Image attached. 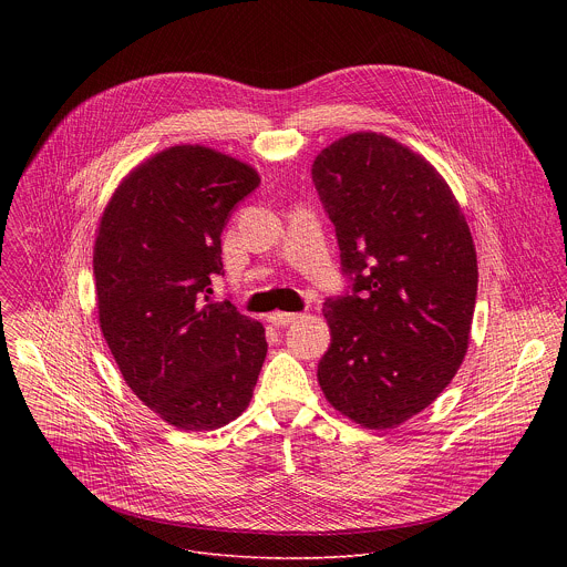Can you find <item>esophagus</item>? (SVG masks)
I'll return each mask as SVG.
<instances>
[{
	"label": "esophagus",
	"mask_w": 567,
	"mask_h": 567,
	"mask_svg": "<svg viewBox=\"0 0 567 567\" xmlns=\"http://www.w3.org/2000/svg\"><path fill=\"white\" fill-rule=\"evenodd\" d=\"M300 318V313H289V311H274L267 316V320L276 328H287L291 322H296Z\"/></svg>",
	"instance_id": "esophagus-1"
}]
</instances>
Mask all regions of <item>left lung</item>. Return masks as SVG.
<instances>
[{
  "mask_svg": "<svg viewBox=\"0 0 567 567\" xmlns=\"http://www.w3.org/2000/svg\"><path fill=\"white\" fill-rule=\"evenodd\" d=\"M311 179L350 280L322 307L332 343L318 383L352 422L394 429L431 406L466 354L477 293L468 224L429 161L377 132L322 150Z\"/></svg>",
  "mask_w": 567,
  "mask_h": 567,
  "instance_id": "1",
  "label": "left lung"
}]
</instances>
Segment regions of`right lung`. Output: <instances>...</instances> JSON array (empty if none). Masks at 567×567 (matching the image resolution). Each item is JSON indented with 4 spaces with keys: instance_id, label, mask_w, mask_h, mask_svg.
<instances>
[{
    "instance_id": "1",
    "label": "right lung",
    "mask_w": 567,
    "mask_h": 567,
    "mask_svg": "<svg viewBox=\"0 0 567 567\" xmlns=\"http://www.w3.org/2000/svg\"><path fill=\"white\" fill-rule=\"evenodd\" d=\"M258 186V173L233 156L175 145L121 182L99 224L103 337L132 392L186 433L245 413L267 357L260 322L208 296L224 276L230 210Z\"/></svg>"
}]
</instances>
